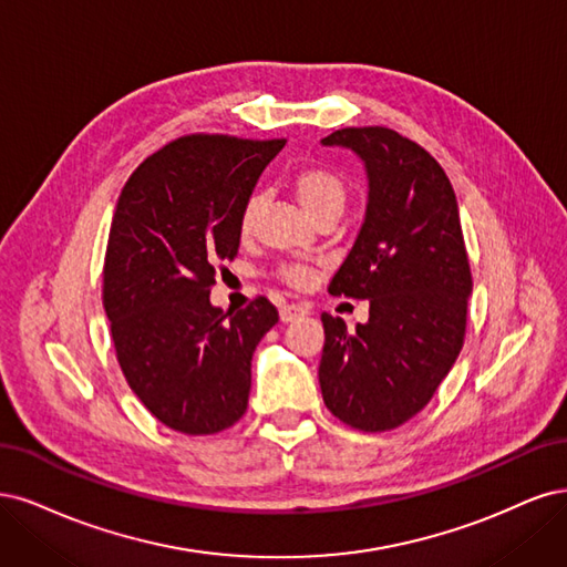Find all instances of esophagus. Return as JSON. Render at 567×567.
<instances>
[{"mask_svg": "<svg viewBox=\"0 0 567 567\" xmlns=\"http://www.w3.org/2000/svg\"><path fill=\"white\" fill-rule=\"evenodd\" d=\"M308 310H310V308L303 306V303H285V306L280 308V320H282V322H295V320L308 316Z\"/></svg>", "mask_w": 567, "mask_h": 567, "instance_id": "obj_1", "label": "esophagus"}]
</instances>
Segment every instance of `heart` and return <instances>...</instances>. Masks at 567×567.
Instances as JSON below:
<instances>
[{"instance_id": "obj_1", "label": "heart", "mask_w": 567, "mask_h": 567, "mask_svg": "<svg viewBox=\"0 0 567 567\" xmlns=\"http://www.w3.org/2000/svg\"><path fill=\"white\" fill-rule=\"evenodd\" d=\"M291 188H295L299 205L303 207V212L310 218H313V221L322 214L343 212L346 197H349L343 178L327 167H306V169L297 172V176L291 178ZM259 207H261L259 195H251L245 203L243 216H240L243 233H249L254 228ZM285 280L295 287H306L310 282V272L306 268H287Z\"/></svg>"}]
</instances>
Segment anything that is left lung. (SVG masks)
Listing matches in <instances>:
<instances>
[{
    "mask_svg": "<svg viewBox=\"0 0 567 567\" xmlns=\"http://www.w3.org/2000/svg\"><path fill=\"white\" fill-rule=\"evenodd\" d=\"M320 143L355 153L368 174L364 221L330 291L370 303L355 332L322 313L320 391L351 429L391 431L426 408L464 346L473 285L460 207L441 164L386 126Z\"/></svg>",
    "mask_w": 567,
    "mask_h": 567,
    "instance_id": "left-lung-1",
    "label": "left lung"
}]
</instances>
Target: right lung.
<instances>
[{
  "label": "right lung",
  "mask_w": 567,
  "mask_h": 567,
  "mask_svg": "<svg viewBox=\"0 0 567 567\" xmlns=\"http://www.w3.org/2000/svg\"><path fill=\"white\" fill-rule=\"evenodd\" d=\"M285 141L176 138L126 181L103 266V306L126 383L178 433L212 435L247 412L251 355L278 322L268 299L212 306L216 268L240 247V216Z\"/></svg>",
  "instance_id": "add662e5"
}]
</instances>
